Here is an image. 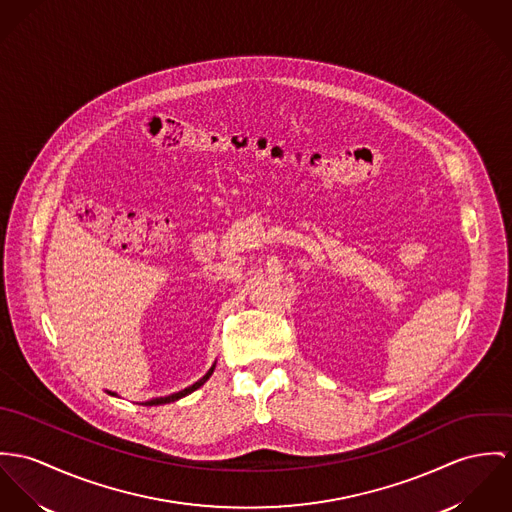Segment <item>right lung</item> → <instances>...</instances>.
Returning <instances> with one entry per match:
<instances>
[{
    "label": "right lung",
    "instance_id": "obj_1",
    "mask_svg": "<svg viewBox=\"0 0 512 512\" xmlns=\"http://www.w3.org/2000/svg\"><path fill=\"white\" fill-rule=\"evenodd\" d=\"M214 369H216V363L210 367V371H208L202 379H198L194 385H190V387H186V389H182V391H178V393H172L169 397L151 398V400H145V402H139V404H143V406H159V404H169V402H174V400H178V398L186 397V395L194 393L196 389H200V387H202V385L212 377ZM106 393H108V395H112V397H119L117 393H112V391H106Z\"/></svg>",
    "mask_w": 512,
    "mask_h": 512
}]
</instances>
